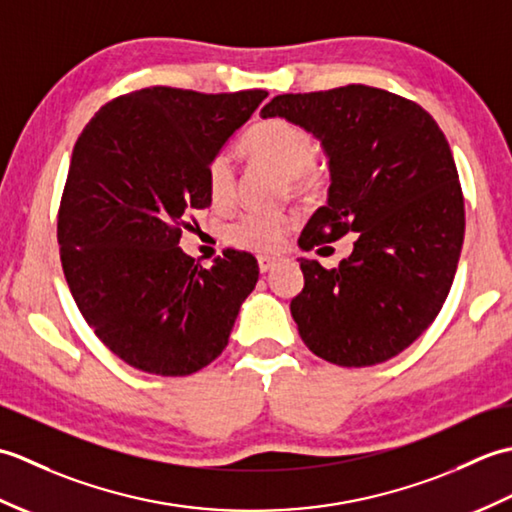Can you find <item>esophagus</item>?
Segmentation results:
<instances>
[{
	"instance_id": "obj_1",
	"label": "esophagus",
	"mask_w": 512,
	"mask_h": 512,
	"mask_svg": "<svg viewBox=\"0 0 512 512\" xmlns=\"http://www.w3.org/2000/svg\"><path fill=\"white\" fill-rule=\"evenodd\" d=\"M279 262H281V257H275V255H259L257 257V264H259V270H262V273L273 270Z\"/></svg>"
}]
</instances>
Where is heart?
Returning <instances> with one entry per match:
<instances>
[{"label": "heart", "mask_w": 512, "mask_h": 512, "mask_svg": "<svg viewBox=\"0 0 512 512\" xmlns=\"http://www.w3.org/2000/svg\"><path fill=\"white\" fill-rule=\"evenodd\" d=\"M242 151L284 173L290 191L295 193H310L321 180L312 134L288 118L255 123L242 138ZM206 193L215 206H226L233 200L235 169L226 154L213 156L206 165ZM292 226L295 213L290 211H246L226 226V239L239 248L270 253L284 244Z\"/></svg>", "instance_id": "b5f03b06"}]
</instances>
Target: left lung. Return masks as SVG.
Returning <instances> with one entry per match:
<instances>
[{
    "label": "left lung",
    "mask_w": 512,
    "mask_h": 512,
    "mask_svg": "<svg viewBox=\"0 0 512 512\" xmlns=\"http://www.w3.org/2000/svg\"><path fill=\"white\" fill-rule=\"evenodd\" d=\"M273 116L306 127L328 156V204L299 246L358 233L339 268L299 259L301 339L341 367L389 361L438 317L458 270L464 198L447 138L418 103L369 85L279 94L262 110Z\"/></svg>",
    "instance_id": "8db88e82"
}]
</instances>
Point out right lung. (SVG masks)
Listing matches in <instances>:
<instances>
[{
    "mask_svg": "<svg viewBox=\"0 0 512 512\" xmlns=\"http://www.w3.org/2000/svg\"><path fill=\"white\" fill-rule=\"evenodd\" d=\"M266 90L154 88L103 105L72 151L57 237L72 297L94 334L140 372L189 376L228 345L257 259L226 248L202 268L178 246L211 204L206 165Z\"/></svg>",
    "mask_w": 512,
    "mask_h": 512,
    "instance_id": "right-lung-1",
    "label": "right lung"
}]
</instances>
